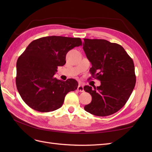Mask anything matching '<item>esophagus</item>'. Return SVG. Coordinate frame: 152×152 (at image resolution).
Here are the masks:
<instances>
[{"label": "esophagus", "mask_w": 152, "mask_h": 152, "mask_svg": "<svg viewBox=\"0 0 152 152\" xmlns=\"http://www.w3.org/2000/svg\"><path fill=\"white\" fill-rule=\"evenodd\" d=\"M78 90L80 92L83 91V86L82 83H79V86H78Z\"/></svg>", "instance_id": "esophagus-1"}]
</instances>
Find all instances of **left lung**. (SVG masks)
<instances>
[{
  "label": "left lung",
  "instance_id": "left-lung-1",
  "mask_svg": "<svg viewBox=\"0 0 152 152\" xmlns=\"http://www.w3.org/2000/svg\"><path fill=\"white\" fill-rule=\"evenodd\" d=\"M83 49L92 67L89 72L101 86L83 87L92 96L84 110L96 116H107L119 110L129 99L136 83L133 59L124 48L102 39L84 38Z\"/></svg>",
  "mask_w": 152,
  "mask_h": 152
}]
</instances>
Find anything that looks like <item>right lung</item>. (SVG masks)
Here are the masks:
<instances>
[{
    "mask_svg": "<svg viewBox=\"0 0 152 152\" xmlns=\"http://www.w3.org/2000/svg\"><path fill=\"white\" fill-rule=\"evenodd\" d=\"M80 38L59 36L33 40L19 57L15 83L21 97L35 110L48 112L62 106L68 93L78 88L74 79L66 81L54 77L57 67L66 63V55L81 46Z\"/></svg>",
    "mask_w": 152,
    "mask_h": 152,
    "instance_id": "right-lung-1",
    "label": "right lung"
}]
</instances>
